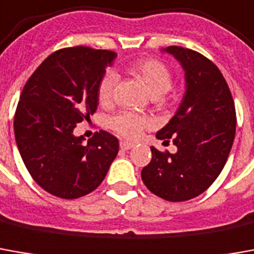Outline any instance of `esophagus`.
Here are the masks:
<instances>
[{
	"mask_svg": "<svg viewBox=\"0 0 254 254\" xmlns=\"http://www.w3.org/2000/svg\"><path fill=\"white\" fill-rule=\"evenodd\" d=\"M133 143H127V141H121L120 143V147H121V150H124V151H127V150H130V148H133Z\"/></svg>",
	"mask_w": 254,
	"mask_h": 254,
	"instance_id": "34e87169",
	"label": "esophagus"
}]
</instances>
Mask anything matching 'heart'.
<instances>
[{
  "label": "heart",
  "mask_w": 254,
  "mask_h": 254,
  "mask_svg": "<svg viewBox=\"0 0 254 254\" xmlns=\"http://www.w3.org/2000/svg\"><path fill=\"white\" fill-rule=\"evenodd\" d=\"M127 71L139 78L144 84L145 89L152 97H161L172 86L173 75L169 67L164 62L152 58L139 59L127 64ZM117 75L114 72H106L97 86V99L102 106H110L114 97V86ZM151 125V121L145 117L133 113H121L110 120V127L125 139H136L143 129Z\"/></svg>",
  "instance_id": "heart-1"
}]
</instances>
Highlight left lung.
I'll use <instances>...</instances> for the list:
<instances>
[{
    "mask_svg": "<svg viewBox=\"0 0 254 254\" xmlns=\"http://www.w3.org/2000/svg\"><path fill=\"white\" fill-rule=\"evenodd\" d=\"M184 70L186 92L157 137L177 147L175 154L151 147V162L141 179L152 194L170 202L192 199L206 191L227 162L235 137V106L217 65L201 53L182 47H168Z\"/></svg>",
    "mask_w": 254,
    "mask_h": 254,
    "instance_id": "1",
    "label": "left lung"
}]
</instances>
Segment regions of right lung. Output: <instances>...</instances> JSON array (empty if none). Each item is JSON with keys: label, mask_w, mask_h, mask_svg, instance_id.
<instances>
[{"label": "right lung", "mask_w": 254, "mask_h": 254, "mask_svg": "<svg viewBox=\"0 0 254 254\" xmlns=\"http://www.w3.org/2000/svg\"><path fill=\"white\" fill-rule=\"evenodd\" d=\"M117 53L86 47L49 55L23 88L13 129L19 152L34 182L49 194L75 199L96 190L120 143L109 132L88 144L74 127L97 109V86Z\"/></svg>", "instance_id": "obj_1"}]
</instances>
